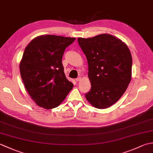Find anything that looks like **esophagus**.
Instances as JSON below:
<instances>
[{"label":"esophagus","instance_id":"obj_1","mask_svg":"<svg viewBox=\"0 0 153 153\" xmlns=\"http://www.w3.org/2000/svg\"><path fill=\"white\" fill-rule=\"evenodd\" d=\"M76 82H80V81L82 80V77H77V78L76 79Z\"/></svg>","mask_w":153,"mask_h":153}]
</instances>
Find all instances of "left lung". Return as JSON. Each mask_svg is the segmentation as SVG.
Segmentation results:
<instances>
[{
    "label": "left lung",
    "mask_w": 153,
    "mask_h": 153,
    "mask_svg": "<svg viewBox=\"0 0 153 153\" xmlns=\"http://www.w3.org/2000/svg\"><path fill=\"white\" fill-rule=\"evenodd\" d=\"M86 56L91 84L85 98L97 108L111 106L125 93L131 79L132 58L129 48L110 34L77 39Z\"/></svg>",
    "instance_id": "8db88e82"
}]
</instances>
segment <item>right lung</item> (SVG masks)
<instances>
[{
    "instance_id": "obj_1",
    "label": "right lung",
    "mask_w": 153,
    "mask_h": 153,
    "mask_svg": "<svg viewBox=\"0 0 153 153\" xmlns=\"http://www.w3.org/2000/svg\"><path fill=\"white\" fill-rule=\"evenodd\" d=\"M73 37L43 35L25 47L19 71L25 89L37 105L45 109L59 106L72 89L65 76L62 58Z\"/></svg>"
}]
</instances>
